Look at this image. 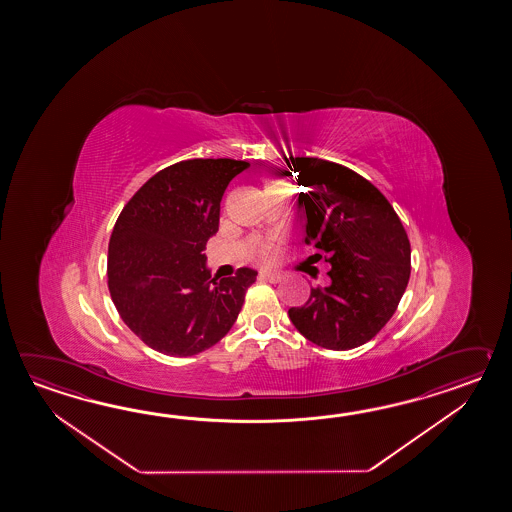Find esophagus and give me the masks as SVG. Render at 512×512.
Wrapping results in <instances>:
<instances>
[{"instance_id":"obj_1","label":"esophagus","mask_w":512,"mask_h":512,"mask_svg":"<svg viewBox=\"0 0 512 512\" xmlns=\"http://www.w3.org/2000/svg\"><path fill=\"white\" fill-rule=\"evenodd\" d=\"M261 278L267 280V282L278 283L282 282V274L276 271L261 272Z\"/></svg>"}]
</instances>
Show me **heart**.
I'll use <instances>...</instances> for the list:
<instances>
[{
    "label": "heart",
    "instance_id": "1",
    "mask_svg": "<svg viewBox=\"0 0 512 512\" xmlns=\"http://www.w3.org/2000/svg\"><path fill=\"white\" fill-rule=\"evenodd\" d=\"M271 185H274V181H271ZM265 252H269V247H267V249H265Z\"/></svg>",
    "mask_w": 512,
    "mask_h": 512
}]
</instances>
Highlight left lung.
Wrapping results in <instances>:
<instances>
[{"mask_svg":"<svg viewBox=\"0 0 512 512\" xmlns=\"http://www.w3.org/2000/svg\"><path fill=\"white\" fill-rule=\"evenodd\" d=\"M298 174L305 245L331 263L329 285L311 287L293 326L316 346L359 348L388 324L410 280V240L381 190L348 166L318 157H285Z\"/></svg>","mask_w":512,"mask_h":512,"instance_id":"8db88e82","label":"left lung"}]
</instances>
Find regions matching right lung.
Listing matches in <instances>:
<instances>
[{
  "label": "right lung",
  "instance_id": "1",
  "mask_svg": "<svg viewBox=\"0 0 512 512\" xmlns=\"http://www.w3.org/2000/svg\"><path fill=\"white\" fill-rule=\"evenodd\" d=\"M251 164L188 159L150 177L111 232L108 287L120 318L146 346L192 357L225 337L258 272L212 278L203 254L219 229L221 199Z\"/></svg>",
  "mask_w": 512,
  "mask_h": 512
}]
</instances>
